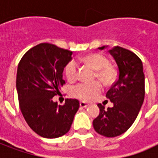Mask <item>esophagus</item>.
<instances>
[{
  "label": "esophagus",
  "mask_w": 158,
  "mask_h": 158,
  "mask_svg": "<svg viewBox=\"0 0 158 158\" xmlns=\"http://www.w3.org/2000/svg\"><path fill=\"white\" fill-rule=\"evenodd\" d=\"M79 106H80V107H83V108H85V107H87V106H89L87 103L84 102H79Z\"/></svg>",
  "instance_id": "1"
}]
</instances>
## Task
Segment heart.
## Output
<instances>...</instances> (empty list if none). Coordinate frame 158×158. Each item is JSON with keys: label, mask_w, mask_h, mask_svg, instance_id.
<instances>
[{"label": "heart", "mask_w": 158, "mask_h": 158, "mask_svg": "<svg viewBox=\"0 0 158 158\" xmlns=\"http://www.w3.org/2000/svg\"><path fill=\"white\" fill-rule=\"evenodd\" d=\"M78 61L89 64L96 71V77L106 85H109L115 79V72L109 66V61L104 56L100 54H92L85 57H79ZM66 75L68 79L73 80L77 77L78 62L72 60L65 68ZM102 89V86L97 81L93 83H79L72 88V95L78 99L89 102L98 96Z\"/></svg>", "instance_id": "1"}]
</instances>
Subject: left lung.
<instances>
[{
    "mask_svg": "<svg viewBox=\"0 0 158 158\" xmlns=\"http://www.w3.org/2000/svg\"><path fill=\"white\" fill-rule=\"evenodd\" d=\"M108 52L118 69V79L106 95L113 106L106 109L99 103L100 113L93 120V126L102 135L116 137L126 132L138 116L145 98V75L142 62L134 52L120 46Z\"/></svg>",
    "mask_w": 158,
    "mask_h": 158,
    "instance_id": "obj_1",
    "label": "left lung"
}]
</instances>
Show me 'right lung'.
Wrapping results in <instances>:
<instances>
[{
    "label": "right lung",
    "mask_w": 158,
    "mask_h": 158,
    "mask_svg": "<svg viewBox=\"0 0 158 158\" xmlns=\"http://www.w3.org/2000/svg\"><path fill=\"white\" fill-rule=\"evenodd\" d=\"M72 54L69 50L41 43L26 52L19 63L16 86L20 110L29 127L44 138L67 134L79 110L78 100L66 99L62 106L52 101L65 84L62 73Z\"/></svg>",
    "instance_id": "1"
}]
</instances>
